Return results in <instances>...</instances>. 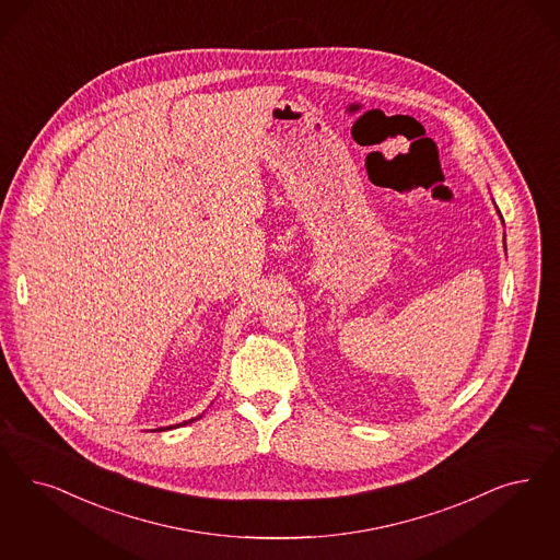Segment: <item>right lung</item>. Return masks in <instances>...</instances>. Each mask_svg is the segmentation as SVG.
Wrapping results in <instances>:
<instances>
[{"instance_id": "1", "label": "right lung", "mask_w": 560, "mask_h": 560, "mask_svg": "<svg viewBox=\"0 0 560 560\" xmlns=\"http://www.w3.org/2000/svg\"><path fill=\"white\" fill-rule=\"evenodd\" d=\"M190 422H194V420H190Z\"/></svg>"}]
</instances>
